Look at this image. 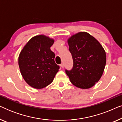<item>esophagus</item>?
Instances as JSON below:
<instances>
[{
    "label": "esophagus",
    "mask_w": 122,
    "mask_h": 122,
    "mask_svg": "<svg viewBox=\"0 0 122 122\" xmlns=\"http://www.w3.org/2000/svg\"><path fill=\"white\" fill-rule=\"evenodd\" d=\"M60 66H61V68H64V64H63V63H61V64L60 65Z\"/></svg>",
    "instance_id": "esophagus-1"
}]
</instances>
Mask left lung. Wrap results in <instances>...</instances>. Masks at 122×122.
<instances>
[{
	"instance_id": "8db88e82",
	"label": "left lung",
	"mask_w": 122,
	"mask_h": 122,
	"mask_svg": "<svg viewBox=\"0 0 122 122\" xmlns=\"http://www.w3.org/2000/svg\"><path fill=\"white\" fill-rule=\"evenodd\" d=\"M73 60L71 71L66 70L70 81L76 87L88 89L101 79L106 64V53L96 38L79 32L68 39Z\"/></svg>"
}]
</instances>
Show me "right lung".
<instances>
[{"instance_id": "obj_1", "label": "right lung", "mask_w": 122, "mask_h": 122, "mask_svg": "<svg viewBox=\"0 0 122 122\" xmlns=\"http://www.w3.org/2000/svg\"><path fill=\"white\" fill-rule=\"evenodd\" d=\"M54 40L44 35L31 38L20 53L18 64L21 76L36 89L44 88L53 81L59 69L51 50Z\"/></svg>"}]
</instances>
